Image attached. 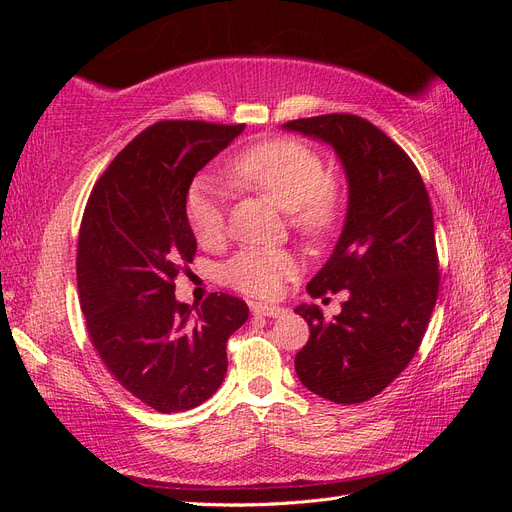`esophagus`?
<instances>
[{
  "label": "esophagus",
  "mask_w": 512,
  "mask_h": 512,
  "mask_svg": "<svg viewBox=\"0 0 512 512\" xmlns=\"http://www.w3.org/2000/svg\"><path fill=\"white\" fill-rule=\"evenodd\" d=\"M252 314H254V316H267V318H280V316L284 314V307L254 303V305H252Z\"/></svg>",
  "instance_id": "1"
}]
</instances>
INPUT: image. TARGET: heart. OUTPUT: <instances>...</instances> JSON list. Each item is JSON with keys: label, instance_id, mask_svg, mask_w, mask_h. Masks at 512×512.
Returning a JSON list of instances; mask_svg holds the SVG:
<instances>
[{"label": "heart", "instance_id": "obj_1", "mask_svg": "<svg viewBox=\"0 0 512 512\" xmlns=\"http://www.w3.org/2000/svg\"><path fill=\"white\" fill-rule=\"evenodd\" d=\"M230 177L247 190L271 198L288 211L292 228L305 237H322L335 226L342 192L324 175L322 156L292 138H273L247 147L230 164ZM185 220L203 247H215L226 235L224 196L213 179H196L185 194ZM299 273V260L286 250L250 247L226 265V280L252 297L271 299Z\"/></svg>", "mask_w": 512, "mask_h": 512}]
</instances>
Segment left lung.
Listing matches in <instances>:
<instances>
[{
	"label": "left lung",
	"instance_id": "left-lung-1",
	"mask_svg": "<svg viewBox=\"0 0 512 512\" xmlns=\"http://www.w3.org/2000/svg\"><path fill=\"white\" fill-rule=\"evenodd\" d=\"M284 130L327 143L348 179L342 235L307 284L314 299L339 290H348V299L333 320H324L318 305L294 309L309 324L294 369L312 393L361 404L412 361L438 299L429 194L408 153L363 117L294 119Z\"/></svg>",
	"mask_w": 512,
	"mask_h": 512
}]
</instances>
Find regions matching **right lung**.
<instances>
[{"label":"right lung","instance_id":"right-lung-1","mask_svg":"<svg viewBox=\"0 0 512 512\" xmlns=\"http://www.w3.org/2000/svg\"><path fill=\"white\" fill-rule=\"evenodd\" d=\"M245 123L158 121L123 147L91 190L76 280L91 344L123 389L162 414L207 401L226 376V342L250 316L213 292L190 307L175 280L196 254L185 194Z\"/></svg>","mask_w":512,"mask_h":512}]
</instances>
